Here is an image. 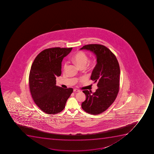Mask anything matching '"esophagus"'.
I'll return each mask as SVG.
<instances>
[{
  "mask_svg": "<svg viewBox=\"0 0 154 154\" xmlns=\"http://www.w3.org/2000/svg\"><path fill=\"white\" fill-rule=\"evenodd\" d=\"M73 91L74 92H79L80 91L79 90H78V89H74V90H73Z\"/></svg>",
  "mask_w": 154,
  "mask_h": 154,
  "instance_id": "obj_1",
  "label": "esophagus"
}]
</instances>
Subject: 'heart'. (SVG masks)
I'll return each mask as SVG.
<instances>
[{
	"label": "heart",
	"instance_id": "b5f03b06",
	"mask_svg": "<svg viewBox=\"0 0 154 154\" xmlns=\"http://www.w3.org/2000/svg\"><path fill=\"white\" fill-rule=\"evenodd\" d=\"M72 61L80 67L82 66H85L87 64L88 57L84 52L79 51L75 54L72 58ZM66 66L67 64L65 63L64 65V68H66Z\"/></svg>",
	"mask_w": 154,
	"mask_h": 154
}]
</instances>
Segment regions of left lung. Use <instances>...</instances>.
I'll return each instance as SVG.
<instances>
[{
  "mask_svg": "<svg viewBox=\"0 0 154 154\" xmlns=\"http://www.w3.org/2000/svg\"><path fill=\"white\" fill-rule=\"evenodd\" d=\"M80 50L90 51L96 56L97 64L91 79L98 83V88L94 93L88 90L83 91L86 98L81 107L88 113L99 114L112 104L119 92L120 73L119 62L111 51L101 45H87Z\"/></svg>",
  "mask_w": 154,
  "mask_h": 154,
  "instance_id": "left-lung-1",
  "label": "left lung"
}]
</instances>
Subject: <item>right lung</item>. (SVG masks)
Returning <instances> with one entry per match:
<instances>
[{
    "instance_id": "right-lung-1",
    "label": "right lung",
    "mask_w": 154,
    "mask_h": 154,
    "mask_svg": "<svg viewBox=\"0 0 154 154\" xmlns=\"http://www.w3.org/2000/svg\"><path fill=\"white\" fill-rule=\"evenodd\" d=\"M72 48H53L38 54L32 63L29 75L31 95L37 106L44 112H60L73 92L72 88L64 89L56 85L57 77L61 75L62 62Z\"/></svg>"
}]
</instances>
